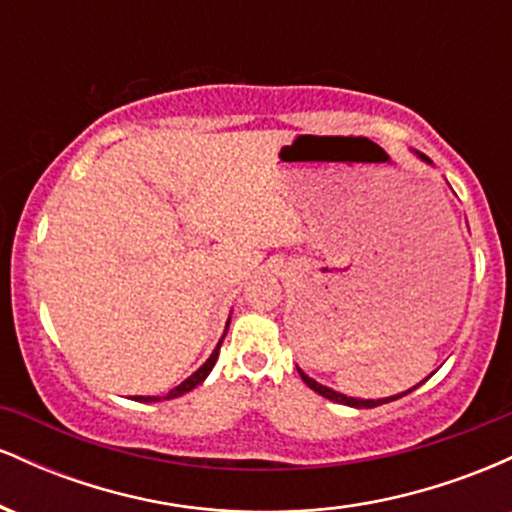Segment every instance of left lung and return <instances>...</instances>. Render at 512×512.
<instances>
[{"mask_svg": "<svg viewBox=\"0 0 512 512\" xmlns=\"http://www.w3.org/2000/svg\"><path fill=\"white\" fill-rule=\"evenodd\" d=\"M416 156L421 158V161L424 163H431V158L428 156H424V154H419V151H414ZM298 368V366H296ZM298 375H301L303 378V383L310 387V390H315L317 395H322V397H327L330 399V402H337V404H346V407H356V409H373V407H380V404H385V402H392V399H399V397H404V395H409L411 390H416V387H419L421 383H426V380H421L419 385H414L411 387V390H407V392H399V395H392V397H383V399H358V397H346V395H342V392H337V390H332V387H327V385H320L317 383V380H313L310 378V375H305L301 368H298Z\"/></svg>", "mask_w": 512, "mask_h": 512, "instance_id": "obj_1", "label": "left lung"}]
</instances>
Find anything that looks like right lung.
<instances>
[{
  "instance_id": "add662e5",
  "label": "right lung",
  "mask_w": 512,
  "mask_h": 512,
  "mask_svg": "<svg viewBox=\"0 0 512 512\" xmlns=\"http://www.w3.org/2000/svg\"><path fill=\"white\" fill-rule=\"evenodd\" d=\"M228 322H231V317H228ZM228 322H226V330H228ZM223 337H226V332H223ZM223 337L219 339V344H216V349L211 351V356L207 358V361L202 363V366H199L195 373L190 375V378L187 380H182V383L178 385V387H173V390L168 392V395H163V397H134L137 399V402H163V399H175V397H180V395H185V392H190V390H195L197 385H202L204 380H207V375L211 373V368H214V363H216V358H219V349H221V344H223Z\"/></svg>"
}]
</instances>
